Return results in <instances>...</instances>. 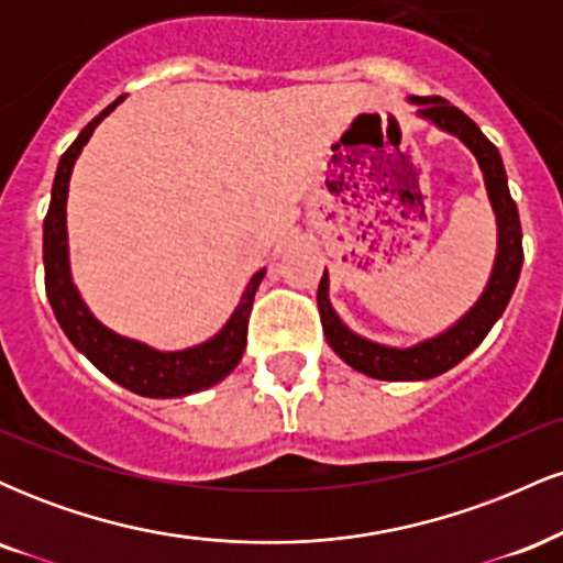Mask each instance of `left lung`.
I'll return each instance as SVG.
<instances>
[{
  "label": "left lung",
  "instance_id": "obj_1",
  "mask_svg": "<svg viewBox=\"0 0 563 563\" xmlns=\"http://www.w3.org/2000/svg\"><path fill=\"white\" fill-rule=\"evenodd\" d=\"M412 106H418V115L431 121L442 132L455 134L463 145L474 153L476 164H479L484 187H487L489 206H493L495 224H497V254L493 273H489L487 286L482 296L476 299L474 307L463 314L455 325L448 331L431 335V339L418 341L412 346H386L378 341L365 339V335L354 333L339 312L333 309L331 280H328V269L322 273L318 286V307L322 331H325L328 344L349 367L357 373L378 378V380H426L448 373L463 357H468L476 346L482 344L484 335L493 331V325L506 312L510 296H514L516 283L521 275V262H525V249H521V222L519 209H516L514 198L508 190L506 166H503L497 147L482 134V129L468 119L461 108L450 106L444 97H407Z\"/></svg>",
  "mask_w": 563,
  "mask_h": 563
}]
</instances>
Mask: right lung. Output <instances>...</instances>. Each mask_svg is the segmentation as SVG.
Returning <instances> with one entry per match:
<instances>
[{"mask_svg":"<svg viewBox=\"0 0 563 563\" xmlns=\"http://www.w3.org/2000/svg\"><path fill=\"white\" fill-rule=\"evenodd\" d=\"M119 100L111 102L100 115H95L87 126L81 129L79 137L60 156L57 164L53 198H49V211L44 217V288H47V299L53 303L55 320L60 322L63 333L74 344L84 357L92 363L102 376L115 380L124 389L140 394V397L153 399H172L187 397L209 389L228 378L235 365L241 363L245 349V333H249L251 307H254V296L260 283L267 275V269H260L251 275L245 283L241 301H238L235 312L224 322L222 331L211 335L209 341L177 352H161L142 344L137 339H126V335L111 331L102 325L100 320L89 312L84 303L79 288L74 286L70 277V260H68V228H66V203H68V183L70 172H74L76 158L84 151L92 132L113 111Z\"/></svg>","mask_w":563,"mask_h":563,"instance_id":"right-lung-1","label":"right lung"}]
</instances>
